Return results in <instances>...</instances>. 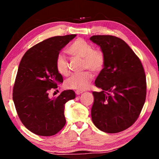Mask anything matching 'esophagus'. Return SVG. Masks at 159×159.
<instances>
[{
  "mask_svg": "<svg viewBox=\"0 0 159 159\" xmlns=\"http://www.w3.org/2000/svg\"><path fill=\"white\" fill-rule=\"evenodd\" d=\"M81 93H83V91H80V90H77V91H76V94L77 95H80V94Z\"/></svg>",
  "mask_w": 159,
  "mask_h": 159,
  "instance_id": "esophagus-1",
  "label": "esophagus"
}]
</instances>
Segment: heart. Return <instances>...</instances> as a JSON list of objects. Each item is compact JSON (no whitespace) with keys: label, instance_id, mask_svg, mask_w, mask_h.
<instances>
[{"label":"heart","instance_id":"1","mask_svg":"<svg viewBox=\"0 0 159 159\" xmlns=\"http://www.w3.org/2000/svg\"><path fill=\"white\" fill-rule=\"evenodd\" d=\"M67 53L73 57L83 59V69L88 68L93 71H99L104 66V55L102 50L93 49V45L85 40L79 39L74 41L66 50ZM55 68L61 76L69 74V67L65 56L60 54L55 61ZM93 75L89 71H84L71 75L66 80L65 86L70 89L83 90L89 86Z\"/></svg>","mask_w":159,"mask_h":159}]
</instances>
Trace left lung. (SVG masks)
I'll use <instances>...</instances> for the list:
<instances>
[{"label":"left lung","mask_w":159,"mask_h":159,"mask_svg":"<svg viewBox=\"0 0 159 159\" xmlns=\"http://www.w3.org/2000/svg\"><path fill=\"white\" fill-rule=\"evenodd\" d=\"M104 55V68L95 81L93 122L107 133L121 132L139 117L146 99L147 83L139 57L126 43L109 35L90 37Z\"/></svg>","instance_id":"left-lung-1"}]
</instances>
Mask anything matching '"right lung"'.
I'll use <instances>...</instances> for the list:
<instances>
[{"label": "right lung", "instance_id": "1", "mask_svg": "<svg viewBox=\"0 0 159 159\" xmlns=\"http://www.w3.org/2000/svg\"><path fill=\"white\" fill-rule=\"evenodd\" d=\"M76 36H54L35 45L26 51L19 65L13 102L21 123L38 135H54L66 123L64 107L67 102L76 98L74 91L64 90L53 99L49 98L48 91L63 82L55 68L56 58Z\"/></svg>", "mask_w": 159, "mask_h": 159}]
</instances>
